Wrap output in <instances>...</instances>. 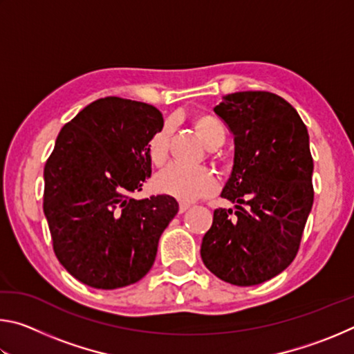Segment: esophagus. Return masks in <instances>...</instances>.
<instances>
[{"label":"esophagus","instance_id":"1","mask_svg":"<svg viewBox=\"0 0 354 354\" xmlns=\"http://www.w3.org/2000/svg\"><path fill=\"white\" fill-rule=\"evenodd\" d=\"M190 207V205L189 203H179V214H183V212H185L187 211V209Z\"/></svg>","mask_w":354,"mask_h":354}]
</instances>
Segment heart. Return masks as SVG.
I'll return each instance as SVG.
<instances>
[{"label":"heart","instance_id":"b5f03b06","mask_svg":"<svg viewBox=\"0 0 354 354\" xmlns=\"http://www.w3.org/2000/svg\"><path fill=\"white\" fill-rule=\"evenodd\" d=\"M190 127L205 143L206 148H217L225 139V131L220 122L209 113H195L190 117ZM171 127L164 123L147 143V154L154 167H162L169 159L171 140ZM154 189L160 194L175 196L181 201H195L207 198L217 190V179L203 167L187 169V167L171 165L154 178Z\"/></svg>","mask_w":354,"mask_h":354}]
</instances>
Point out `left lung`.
<instances>
[{"mask_svg": "<svg viewBox=\"0 0 354 354\" xmlns=\"http://www.w3.org/2000/svg\"><path fill=\"white\" fill-rule=\"evenodd\" d=\"M214 112L234 136V167L203 237L201 259L215 277L256 286L295 259L313 209L314 160L306 124L278 95L254 91L223 97Z\"/></svg>", "mask_w": 354, "mask_h": 354, "instance_id": "8db88e82", "label": "left lung"}]
</instances>
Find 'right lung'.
Wrapping results in <instances>:
<instances>
[{
	"label": "right lung",
	"mask_w": 354,
	"mask_h": 354,
	"mask_svg": "<svg viewBox=\"0 0 354 354\" xmlns=\"http://www.w3.org/2000/svg\"><path fill=\"white\" fill-rule=\"evenodd\" d=\"M162 124L151 104L106 97L59 133L44 170V212L56 257L81 283L118 289L153 267L179 206L170 195L131 194L151 176L147 143Z\"/></svg>",
	"instance_id": "right-lung-1"
}]
</instances>
